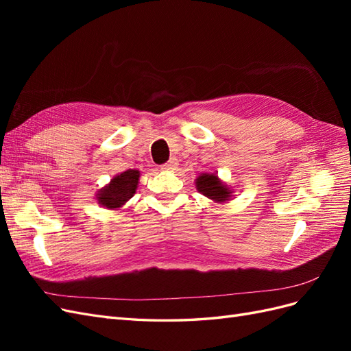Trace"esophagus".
<instances>
[{
    "instance_id": "34e87169",
    "label": "esophagus",
    "mask_w": 351,
    "mask_h": 351,
    "mask_svg": "<svg viewBox=\"0 0 351 351\" xmlns=\"http://www.w3.org/2000/svg\"><path fill=\"white\" fill-rule=\"evenodd\" d=\"M177 165H178L177 159H176V158H171V159H169L168 162H165L161 168L164 169V171H173V169H176V168H177Z\"/></svg>"
}]
</instances>
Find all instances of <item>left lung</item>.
Listing matches in <instances>:
<instances>
[{
	"label": "left lung",
	"instance_id": "8db88e82",
	"mask_svg": "<svg viewBox=\"0 0 351 351\" xmlns=\"http://www.w3.org/2000/svg\"><path fill=\"white\" fill-rule=\"evenodd\" d=\"M196 189L199 193L212 199L214 202H226L231 197V190L215 174H200L196 178Z\"/></svg>",
	"mask_w": 351,
	"mask_h": 351
}]
</instances>
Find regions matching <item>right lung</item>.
I'll return each instance as SVG.
<instances>
[{
	"label": "right lung",
	"instance_id": "1",
	"mask_svg": "<svg viewBox=\"0 0 351 351\" xmlns=\"http://www.w3.org/2000/svg\"><path fill=\"white\" fill-rule=\"evenodd\" d=\"M139 177L141 173L137 169H127V171L115 176L110 184L102 187L97 193L98 204L107 209L121 208L136 193Z\"/></svg>",
	"mask_w": 351,
	"mask_h": 351
}]
</instances>
